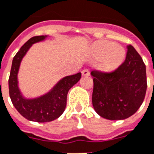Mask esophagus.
Masks as SVG:
<instances>
[{
    "mask_svg": "<svg viewBox=\"0 0 154 154\" xmlns=\"http://www.w3.org/2000/svg\"><path fill=\"white\" fill-rule=\"evenodd\" d=\"M82 75L83 76H89L90 75V71L88 69H84L82 71Z\"/></svg>",
    "mask_w": 154,
    "mask_h": 154,
    "instance_id": "esophagus-1",
    "label": "esophagus"
}]
</instances>
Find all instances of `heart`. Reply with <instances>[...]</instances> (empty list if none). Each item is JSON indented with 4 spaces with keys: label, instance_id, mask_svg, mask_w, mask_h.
<instances>
[{
    "label": "heart",
    "instance_id": "obj_1",
    "mask_svg": "<svg viewBox=\"0 0 154 154\" xmlns=\"http://www.w3.org/2000/svg\"><path fill=\"white\" fill-rule=\"evenodd\" d=\"M91 54L95 58H101L100 67L106 71L115 70L125 58V51L112 42L101 40L94 43Z\"/></svg>",
    "mask_w": 154,
    "mask_h": 154
}]
</instances>
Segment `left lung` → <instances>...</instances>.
<instances>
[{
  "label": "left lung",
  "mask_w": 154,
  "mask_h": 154,
  "mask_svg": "<svg viewBox=\"0 0 154 154\" xmlns=\"http://www.w3.org/2000/svg\"><path fill=\"white\" fill-rule=\"evenodd\" d=\"M92 105L102 117L124 120L139 109L147 89L146 69L140 55L128 45L125 60L111 72L93 70Z\"/></svg>",
  "instance_id": "8db88e82"
}]
</instances>
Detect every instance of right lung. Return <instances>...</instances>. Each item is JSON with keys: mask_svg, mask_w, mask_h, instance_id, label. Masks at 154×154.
Listing matches in <instances>:
<instances>
[{"mask_svg": "<svg viewBox=\"0 0 154 154\" xmlns=\"http://www.w3.org/2000/svg\"><path fill=\"white\" fill-rule=\"evenodd\" d=\"M45 36H35L29 39L14 56L9 79V96L14 106L22 116L31 121L50 122L60 116L65 110L69 90L81 78V73L66 76L61 79L45 96L26 100L21 96L17 86V72L21 61L32 44L42 41Z\"/></svg>", "mask_w": 154, "mask_h": 154, "instance_id": "1", "label": "right lung"}]
</instances>
